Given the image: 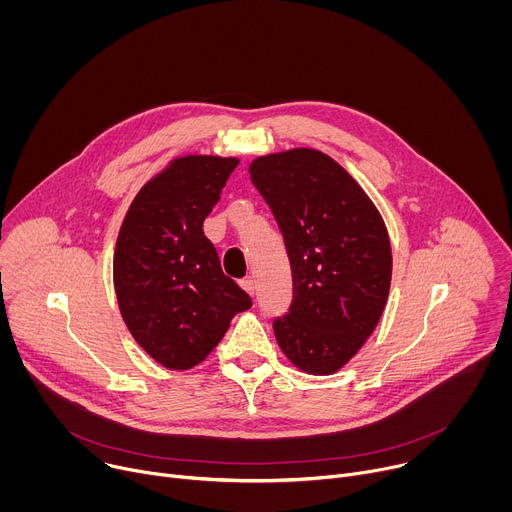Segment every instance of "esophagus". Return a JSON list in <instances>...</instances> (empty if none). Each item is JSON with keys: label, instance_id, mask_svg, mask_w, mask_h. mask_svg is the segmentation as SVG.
Here are the masks:
<instances>
[{"label": "esophagus", "instance_id": "1", "mask_svg": "<svg viewBox=\"0 0 512 512\" xmlns=\"http://www.w3.org/2000/svg\"><path fill=\"white\" fill-rule=\"evenodd\" d=\"M241 287L247 291L249 296H255V279H253V277H245V279H241Z\"/></svg>", "mask_w": 512, "mask_h": 512}]
</instances>
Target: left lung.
<instances>
[{
	"label": "left lung",
	"instance_id": "left-lung-1",
	"mask_svg": "<svg viewBox=\"0 0 512 512\" xmlns=\"http://www.w3.org/2000/svg\"><path fill=\"white\" fill-rule=\"evenodd\" d=\"M249 176L281 229L294 300L273 322L279 348L308 375H332L375 332L393 255L383 216L330 156L294 148L259 156Z\"/></svg>",
	"mask_w": 512,
	"mask_h": 512
}]
</instances>
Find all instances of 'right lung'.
<instances>
[{
	"label": "right lung",
	"mask_w": 512,
	"mask_h": 512,
	"mask_svg": "<svg viewBox=\"0 0 512 512\" xmlns=\"http://www.w3.org/2000/svg\"><path fill=\"white\" fill-rule=\"evenodd\" d=\"M239 158L188 154L141 186L121 223L113 285L133 340L170 371L206 360L251 298L223 273L204 218Z\"/></svg>",
	"instance_id": "right-lung-1"
}]
</instances>
